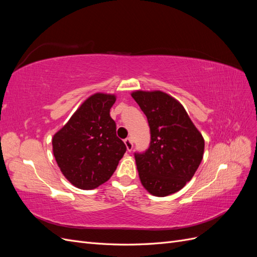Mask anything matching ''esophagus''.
<instances>
[{"mask_svg": "<svg viewBox=\"0 0 257 257\" xmlns=\"http://www.w3.org/2000/svg\"><path fill=\"white\" fill-rule=\"evenodd\" d=\"M124 144H125V146H126L127 151H132V149H133V146H134L133 145V139H132L131 137L124 139Z\"/></svg>", "mask_w": 257, "mask_h": 257, "instance_id": "obj_1", "label": "esophagus"}]
</instances>
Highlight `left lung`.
<instances>
[{
    "instance_id": "obj_1",
    "label": "left lung",
    "mask_w": 257,
    "mask_h": 257,
    "mask_svg": "<svg viewBox=\"0 0 257 257\" xmlns=\"http://www.w3.org/2000/svg\"><path fill=\"white\" fill-rule=\"evenodd\" d=\"M150 126V147L135 153L141 182L154 196L180 191L193 178L204 157L205 141L184 107L162 91L132 93Z\"/></svg>"
}]
</instances>
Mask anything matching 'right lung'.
I'll list each match as a JSON object with an SVG mask.
<instances>
[{"mask_svg":"<svg viewBox=\"0 0 257 257\" xmlns=\"http://www.w3.org/2000/svg\"><path fill=\"white\" fill-rule=\"evenodd\" d=\"M114 102V94L89 96L53 135L58 166L76 188L93 190L109 180L126 151L109 113Z\"/></svg>","mask_w":257,"mask_h":257,"instance_id":"obj_1","label":"right lung"}]
</instances>
